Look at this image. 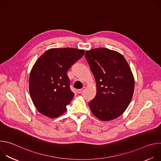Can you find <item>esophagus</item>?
Returning <instances> with one entry per match:
<instances>
[{
    "mask_svg": "<svg viewBox=\"0 0 161 161\" xmlns=\"http://www.w3.org/2000/svg\"><path fill=\"white\" fill-rule=\"evenodd\" d=\"M85 89V87H83V88H81V89H78L76 91H77V92L78 93V94H81V93H82L83 92V90Z\"/></svg>",
    "mask_w": 161,
    "mask_h": 161,
    "instance_id": "34e87169",
    "label": "esophagus"
}]
</instances>
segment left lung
Wrapping results in <instances>:
<instances>
[{
	"instance_id": "8db88e82",
	"label": "left lung",
	"mask_w": 161,
	"mask_h": 161,
	"mask_svg": "<svg viewBox=\"0 0 161 161\" xmlns=\"http://www.w3.org/2000/svg\"><path fill=\"white\" fill-rule=\"evenodd\" d=\"M85 58L96 81L97 93L89 103L94 115L102 121L120 117L132 99L134 78L124 56L108 48L87 50Z\"/></svg>"
}]
</instances>
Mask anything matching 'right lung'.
<instances>
[{"mask_svg": "<svg viewBox=\"0 0 161 161\" xmlns=\"http://www.w3.org/2000/svg\"><path fill=\"white\" fill-rule=\"evenodd\" d=\"M85 53L73 48H51L35 62L29 78V92L37 111L50 119L66 110L74 97L67 72Z\"/></svg>", "mask_w": 161, "mask_h": 161, "instance_id": "obj_1", "label": "right lung"}]
</instances>
